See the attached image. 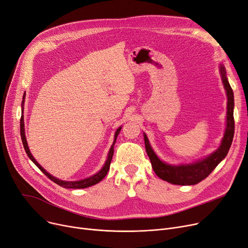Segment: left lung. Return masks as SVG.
<instances>
[{
  "label": "left lung",
  "mask_w": 248,
  "mask_h": 248,
  "mask_svg": "<svg viewBox=\"0 0 248 248\" xmlns=\"http://www.w3.org/2000/svg\"><path fill=\"white\" fill-rule=\"evenodd\" d=\"M220 73L222 77V81L227 94V122L224 138L218 150H216L209 157L198 161L190 165L172 166L162 162L149 144L147 136H144L146 151L152 163L153 170L159 178L175 185H196L199 182L204 180L211 174V172L217 167V165L222 161L231 147L232 140L234 136V96L232 88L227 80L226 71L223 65L220 66Z\"/></svg>",
  "instance_id": "obj_1"
}]
</instances>
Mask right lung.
Instances as JSON below:
<instances>
[{
  "mask_svg": "<svg viewBox=\"0 0 248 248\" xmlns=\"http://www.w3.org/2000/svg\"><path fill=\"white\" fill-rule=\"evenodd\" d=\"M25 96V94H24ZM24 98V97H23ZM24 103V100L22 102V104ZM23 108L24 107H22V111H23ZM122 129V126H120L119 128L116 129L115 132V135H114V140H113V144L109 150V153H108V159H107V162L106 164H104V166L102 167L101 170L96 173L95 175L91 176V177H88L86 179H83V180H80V181H74V182H70V181H62V180H59L57 178H54L53 176H51L49 173H47L44 169L39 165L37 163V161L33 158V155H31L30 153V150L28 148V145H27V140H26V137H25V131H24V119H23V114L21 116V121H20V133H21V139H22V142H23V146H24V149L26 151V154L28 155V157L30 158V160L39 168L40 170L42 171V173H44L51 181H53L54 183H56L57 185L63 187V188H66V189H83V188H87V187H90V186H93L95 184H97L98 182H100L104 177L107 176L108 170H109V166H110V162H111V159H112V155H113V147H114V144H115V140H116V138L117 136H119L120 132Z\"/></svg>",
  "mask_w": 248,
  "mask_h": 248,
  "instance_id": "add662e5",
  "label": "right lung"
}]
</instances>
